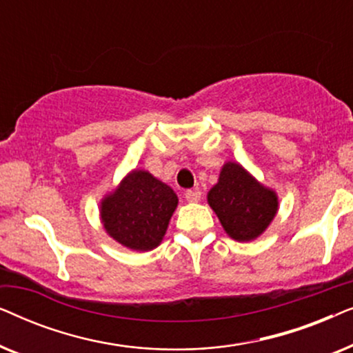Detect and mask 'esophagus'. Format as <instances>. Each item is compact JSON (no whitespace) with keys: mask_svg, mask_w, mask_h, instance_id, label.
Returning a JSON list of instances; mask_svg holds the SVG:
<instances>
[{"mask_svg":"<svg viewBox=\"0 0 353 353\" xmlns=\"http://www.w3.org/2000/svg\"><path fill=\"white\" fill-rule=\"evenodd\" d=\"M185 197L188 202H197V201H201V191L197 190V188H194V190H188L185 192Z\"/></svg>","mask_w":353,"mask_h":353,"instance_id":"esophagus-1","label":"esophagus"}]
</instances>
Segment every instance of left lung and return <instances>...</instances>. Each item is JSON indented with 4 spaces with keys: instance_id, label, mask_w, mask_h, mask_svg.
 <instances>
[{
    "instance_id": "left-lung-1",
    "label": "left lung",
    "mask_w": 353,
    "mask_h": 353,
    "mask_svg": "<svg viewBox=\"0 0 353 353\" xmlns=\"http://www.w3.org/2000/svg\"><path fill=\"white\" fill-rule=\"evenodd\" d=\"M207 202L225 233L239 243L262 236L279 209L276 191L234 161L223 163L219 181L207 192Z\"/></svg>"
}]
</instances>
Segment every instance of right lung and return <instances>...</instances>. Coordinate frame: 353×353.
Instances as JSON below:
<instances>
[{
    "mask_svg": "<svg viewBox=\"0 0 353 353\" xmlns=\"http://www.w3.org/2000/svg\"><path fill=\"white\" fill-rule=\"evenodd\" d=\"M178 205L170 186L143 168H133L99 204L103 228L123 248L149 252L162 243Z\"/></svg>",
    "mask_w": 353,
    "mask_h": 353,
    "instance_id": "add662e5",
    "label": "right lung"
}]
</instances>
